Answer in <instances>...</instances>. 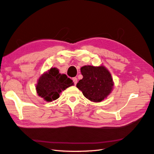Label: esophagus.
Masks as SVG:
<instances>
[{"mask_svg": "<svg viewBox=\"0 0 154 154\" xmlns=\"http://www.w3.org/2000/svg\"><path fill=\"white\" fill-rule=\"evenodd\" d=\"M73 83H74L75 85H76V84L77 83V79L76 77H73Z\"/></svg>", "mask_w": 154, "mask_h": 154, "instance_id": "obj_1", "label": "esophagus"}]
</instances>
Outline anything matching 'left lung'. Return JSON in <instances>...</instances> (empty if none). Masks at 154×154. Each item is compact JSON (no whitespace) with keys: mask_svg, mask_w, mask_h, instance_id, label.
<instances>
[{"mask_svg":"<svg viewBox=\"0 0 154 154\" xmlns=\"http://www.w3.org/2000/svg\"><path fill=\"white\" fill-rule=\"evenodd\" d=\"M81 72L83 77L78 82L77 87L89 100L101 102L112 91L113 79L104 66H85L81 68Z\"/></svg>","mask_w":154,"mask_h":154,"instance_id":"left-lung-1","label":"left lung"}]
</instances>
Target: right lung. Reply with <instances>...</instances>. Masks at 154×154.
<instances>
[{
    "label": "right lung",
    "instance_id": "right-lung-1",
    "mask_svg": "<svg viewBox=\"0 0 154 154\" xmlns=\"http://www.w3.org/2000/svg\"><path fill=\"white\" fill-rule=\"evenodd\" d=\"M73 85V81L65 74H60L54 67L39 77L36 91L39 96L46 102H52L60 97V92Z\"/></svg>",
    "mask_w": 154,
    "mask_h": 154
}]
</instances>
